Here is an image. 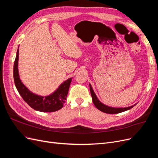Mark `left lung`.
<instances>
[{"mask_svg":"<svg viewBox=\"0 0 158 158\" xmlns=\"http://www.w3.org/2000/svg\"><path fill=\"white\" fill-rule=\"evenodd\" d=\"M89 90H90V92H91V95H92V101H93L94 106H95V107H96L97 109H98L99 111H101L103 113H108V114H117V113H119L127 111V110L131 109L134 106H136V104H135L132 106L128 107H125V108L110 107H108V106H106V105L103 104L102 103H101L99 101V99L97 98L96 95H95V94L94 92V90H93L92 86H91L90 84H89Z\"/></svg>","mask_w":158,"mask_h":158,"instance_id":"left-lung-1","label":"left lung"}]
</instances>
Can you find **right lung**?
<instances>
[{
  "mask_svg": "<svg viewBox=\"0 0 158 158\" xmlns=\"http://www.w3.org/2000/svg\"><path fill=\"white\" fill-rule=\"evenodd\" d=\"M19 50L18 49L14 64V80L17 90L23 99L36 111L41 112H54L63 107L69 92L72 78H69L62 84L55 92L48 96L43 97L33 94L28 89L19 77L18 63Z\"/></svg>",
  "mask_w": 158,
  "mask_h": 158,
  "instance_id": "right-lung-1",
  "label": "right lung"
}]
</instances>
